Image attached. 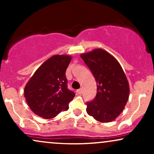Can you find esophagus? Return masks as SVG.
<instances>
[{
    "label": "esophagus",
    "instance_id": "1",
    "mask_svg": "<svg viewBox=\"0 0 154 154\" xmlns=\"http://www.w3.org/2000/svg\"><path fill=\"white\" fill-rule=\"evenodd\" d=\"M77 93H78V94H82V88H80V89L77 90Z\"/></svg>",
    "mask_w": 154,
    "mask_h": 154
}]
</instances>
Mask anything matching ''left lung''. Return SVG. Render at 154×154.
Instances as JSON below:
<instances>
[{"instance_id":"8db88e82","label":"left lung","mask_w":154,"mask_h":154,"mask_svg":"<svg viewBox=\"0 0 154 154\" xmlns=\"http://www.w3.org/2000/svg\"><path fill=\"white\" fill-rule=\"evenodd\" d=\"M80 56L97 82L96 96L87 103V113L100 122H112L124 110L129 99L126 75L117 60L103 49H94Z\"/></svg>"}]
</instances>
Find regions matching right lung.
<instances>
[{
  "label": "right lung",
  "instance_id": "obj_1",
  "mask_svg": "<svg viewBox=\"0 0 154 154\" xmlns=\"http://www.w3.org/2000/svg\"><path fill=\"white\" fill-rule=\"evenodd\" d=\"M69 55H54L35 71L24 90L28 106L36 115L52 119L69 109L75 93L67 88L66 70Z\"/></svg>",
  "mask_w": 154,
  "mask_h": 154
}]
</instances>
